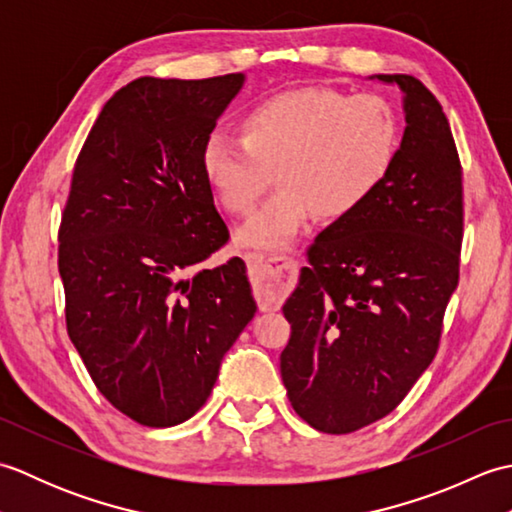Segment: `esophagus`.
Returning <instances> with one entry per match:
<instances>
[{
    "label": "esophagus",
    "mask_w": 512,
    "mask_h": 512,
    "mask_svg": "<svg viewBox=\"0 0 512 512\" xmlns=\"http://www.w3.org/2000/svg\"><path fill=\"white\" fill-rule=\"evenodd\" d=\"M250 277L255 281L257 297L264 306H275L284 297L288 281L297 270L295 259L284 257H266L262 253H246L244 255Z\"/></svg>",
    "instance_id": "1"
}]
</instances>
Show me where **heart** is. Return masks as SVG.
Wrapping results in <instances>:
<instances>
[{"label": "heart", "mask_w": 512, "mask_h": 512, "mask_svg": "<svg viewBox=\"0 0 512 512\" xmlns=\"http://www.w3.org/2000/svg\"><path fill=\"white\" fill-rule=\"evenodd\" d=\"M242 140L213 134L204 176L231 215L253 213L277 173L279 193L237 231L248 248L295 242L317 213L345 220L383 187L400 129L383 96L303 88L270 96L242 118Z\"/></svg>", "instance_id": "heart-1"}]
</instances>
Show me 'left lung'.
I'll return each instance as SVG.
<instances>
[{
	"label": "left lung",
	"mask_w": 512,
	"mask_h": 512,
	"mask_svg": "<svg viewBox=\"0 0 512 512\" xmlns=\"http://www.w3.org/2000/svg\"><path fill=\"white\" fill-rule=\"evenodd\" d=\"M369 79L402 92L394 167L314 239L284 303L281 378L292 409L323 433H352L400 405L438 352L460 277L462 167L447 116L409 74Z\"/></svg>",
	"instance_id": "obj_1"
}]
</instances>
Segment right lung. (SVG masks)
I'll return each instance as SVG.
<instances>
[{
	"label": "right lung",
	"mask_w": 512,
	"mask_h": 512,
	"mask_svg": "<svg viewBox=\"0 0 512 512\" xmlns=\"http://www.w3.org/2000/svg\"><path fill=\"white\" fill-rule=\"evenodd\" d=\"M244 81L136 79L76 158L59 231L68 334L101 394L145 427L204 405L257 312L239 257L187 277L228 242L202 149Z\"/></svg>",
	"instance_id": "right-lung-1"
}]
</instances>
